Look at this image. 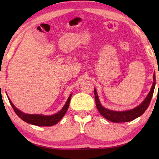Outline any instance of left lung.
I'll use <instances>...</instances> for the list:
<instances>
[{
	"instance_id": "obj_1",
	"label": "left lung",
	"mask_w": 159,
	"mask_h": 159,
	"mask_svg": "<svg viewBox=\"0 0 159 159\" xmlns=\"http://www.w3.org/2000/svg\"><path fill=\"white\" fill-rule=\"evenodd\" d=\"M156 85V76L155 74L153 75V83L152 84V88L151 89L148 95L145 98L143 103H141L140 105L137 106L133 109L124 111H112L107 109L104 108L101 104V102L99 101L98 96L96 90H94L95 93V100L96 107L102 116L104 118L108 119V121H112V122H128V121H132L138 117L140 116L143 113H144L148 107L150 103H151L152 96H153L154 88Z\"/></svg>"
}]
</instances>
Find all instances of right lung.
<instances>
[{"instance_id": "add662e5", "label": "right lung", "mask_w": 159, "mask_h": 159, "mask_svg": "<svg viewBox=\"0 0 159 159\" xmlns=\"http://www.w3.org/2000/svg\"><path fill=\"white\" fill-rule=\"evenodd\" d=\"M71 95H69L67 100L66 103H65V105L61 110L58 113H56V114L51 115V116H44L42 114H25L21 111H19L18 108L15 107V106L12 103V102L10 101V99H8V101L10 102V104L11 105L13 109L16 113L17 116L19 118H21L23 121H25V122L31 124V125H36V126H40V127H49V126H53L55 125L56 124H57L61 119L66 114L67 109H68L69 103H70V100L71 98Z\"/></svg>"}]
</instances>
